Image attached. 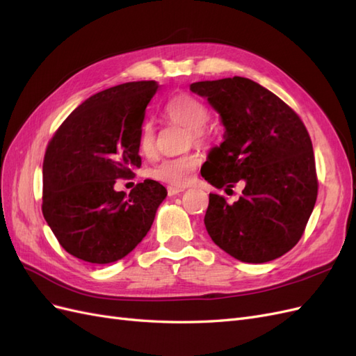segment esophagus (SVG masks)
Listing matches in <instances>:
<instances>
[{"label":"esophagus","mask_w":356,"mask_h":356,"mask_svg":"<svg viewBox=\"0 0 356 356\" xmlns=\"http://www.w3.org/2000/svg\"><path fill=\"white\" fill-rule=\"evenodd\" d=\"M184 190H186L184 187H174V186H169V187H168V195H169V196H177V195L182 193V191H184Z\"/></svg>","instance_id":"34e87169"}]
</instances>
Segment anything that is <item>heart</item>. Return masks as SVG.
I'll return each mask as SVG.
<instances>
[{
  "label": "heart",
  "mask_w": 356,
  "mask_h": 356,
  "mask_svg": "<svg viewBox=\"0 0 356 356\" xmlns=\"http://www.w3.org/2000/svg\"><path fill=\"white\" fill-rule=\"evenodd\" d=\"M163 113L170 121L181 124L188 129V140L196 143H204L209 139V131L207 129V121L209 120V109L207 104L195 95L181 92L170 97L165 106H163ZM139 151L143 156H152L156 151V130L152 122L147 121L142 124L138 139ZM200 157L196 152H188L184 156L172 157L161 160L159 165L151 169V177L170 184L174 187L186 186L187 182L193 177L196 168L199 166Z\"/></svg>",
  "instance_id": "heart-1"
}]
</instances>
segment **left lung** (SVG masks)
Returning a JSON list of instances; mask_svg holds the SVG:
<instances>
[{"instance_id": "obj_1", "label": "left lung", "mask_w": 356, "mask_h": 356, "mask_svg": "<svg viewBox=\"0 0 356 356\" xmlns=\"http://www.w3.org/2000/svg\"><path fill=\"white\" fill-rule=\"evenodd\" d=\"M190 90L207 97L226 129L202 177L226 191L245 184L234 204L209 195L208 234L238 261H274L300 241L318 197L310 134L291 106L247 78L195 82Z\"/></svg>"}]
</instances>
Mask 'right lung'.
Listing matches in <instances>:
<instances>
[{"mask_svg":"<svg viewBox=\"0 0 356 356\" xmlns=\"http://www.w3.org/2000/svg\"><path fill=\"white\" fill-rule=\"evenodd\" d=\"M156 81L127 82L91 95L55 131L43 160L44 220L67 253L90 264L127 256L148 234L168 191L145 179L129 196L117 179L140 168L139 131Z\"/></svg>","mask_w":356,"mask_h":356,"instance_id":"1","label":"right lung"}]
</instances>
